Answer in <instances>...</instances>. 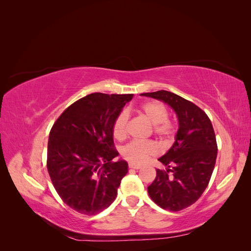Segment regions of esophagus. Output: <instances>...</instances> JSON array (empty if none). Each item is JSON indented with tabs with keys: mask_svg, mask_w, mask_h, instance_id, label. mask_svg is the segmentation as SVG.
Instances as JSON below:
<instances>
[{
	"mask_svg": "<svg viewBox=\"0 0 251 251\" xmlns=\"http://www.w3.org/2000/svg\"><path fill=\"white\" fill-rule=\"evenodd\" d=\"M128 168L134 169V170H138L141 168L140 164H135V163H128Z\"/></svg>",
	"mask_w": 251,
	"mask_h": 251,
	"instance_id": "esophagus-1",
	"label": "esophagus"
}]
</instances>
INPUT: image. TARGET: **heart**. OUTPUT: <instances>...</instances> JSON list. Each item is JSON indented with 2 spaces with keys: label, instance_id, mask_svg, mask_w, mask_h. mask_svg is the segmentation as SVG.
<instances>
[{
  "label": "heart",
  "instance_id": "obj_1",
  "mask_svg": "<svg viewBox=\"0 0 251 251\" xmlns=\"http://www.w3.org/2000/svg\"><path fill=\"white\" fill-rule=\"evenodd\" d=\"M140 113L153 125V132L162 142H169L175 132L174 125L168 120L169 112L164 105L158 101L143 103ZM128 115L126 111L120 112L115 118L112 126L113 136L117 140H123L126 135ZM157 154V148L151 141L133 140L123 149V155L126 160L133 163H142L148 158Z\"/></svg>",
  "mask_w": 251,
  "mask_h": 251
}]
</instances>
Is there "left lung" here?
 I'll list each match as a JSON object with an SVG mask.
<instances>
[{
  "label": "left lung",
  "mask_w": 251,
  "mask_h": 251,
  "mask_svg": "<svg viewBox=\"0 0 251 251\" xmlns=\"http://www.w3.org/2000/svg\"><path fill=\"white\" fill-rule=\"evenodd\" d=\"M168 103L178 117L173 147L158 159L165 170H156L148 193L158 206L179 211L191 206L207 187L215 169L218 147L210 119L192 101L169 91L142 93Z\"/></svg>",
  "instance_id": "left-lung-1"
}]
</instances>
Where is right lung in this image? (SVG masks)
Returning <instances> with one entry per match:
<instances>
[{"label":"right lung","mask_w":251,"mask_h":251,"mask_svg":"<svg viewBox=\"0 0 251 251\" xmlns=\"http://www.w3.org/2000/svg\"><path fill=\"white\" fill-rule=\"evenodd\" d=\"M133 94L92 93L69 105L53 125L47 169L62 200L79 214L93 216L115 200L127 173L118 156L112 126Z\"/></svg>","instance_id":"add662e5"}]
</instances>
